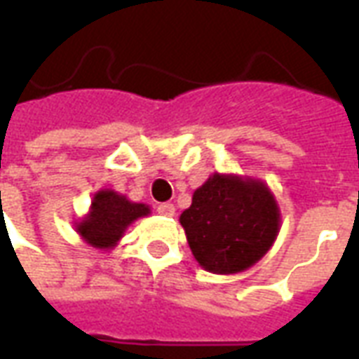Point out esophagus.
I'll use <instances>...</instances> for the list:
<instances>
[{
	"mask_svg": "<svg viewBox=\"0 0 359 359\" xmlns=\"http://www.w3.org/2000/svg\"><path fill=\"white\" fill-rule=\"evenodd\" d=\"M158 215L161 216H173L175 215V205L173 203H160L156 207Z\"/></svg>",
	"mask_w": 359,
	"mask_h": 359,
	"instance_id": "34e87169",
	"label": "esophagus"
}]
</instances>
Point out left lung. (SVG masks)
Masks as SVG:
<instances>
[{
	"mask_svg": "<svg viewBox=\"0 0 359 359\" xmlns=\"http://www.w3.org/2000/svg\"><path fill=\"white\" fill-rule=\"evenodd\" d=\"M278 207L258 180L212 175L180 215L199 264L212 273H237L256 264L278 233Z\"/></svg>",
	"mask_w": 359,
	"mask_h": 359,
	"instance_id": "8db88e82",
	"label": "left lung"
}]
</instances>
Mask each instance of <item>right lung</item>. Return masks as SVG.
<instances>
[{
  "label": "right lung",
  "mask_w": 359,
  "mask_h": 359,
  "mask_svg": "<svg viewBox=\"0 0 359 359\" xmlns=\"http://www.w3.org/2000/svg\"><path fill=\"white\" fill-rule=\"evenodd\" d=\"M149 215V207L131 203L113 190H101L94 196L92 210L76 229L95 248H111L133 220Z\"/></svg>",
  "instance_id": "add662e5"
}]
</instances>
